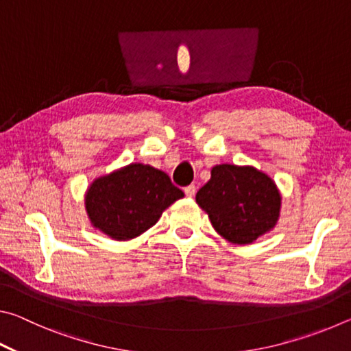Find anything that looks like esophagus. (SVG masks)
<instances>
[{"label": "esophagus", "instance_id": "1", "mask_svg": "<svg viewBox=\"0 0 351 351\" xmlns=\"http://www.w3.org/2000/svg\"><path fill=\"white\" fill-rule=\"evenodd\" d=\"M184 193H186V197L193 198L195 193H197V187H195V186H187L186 189H184Z\"/></svg>", "mask_w": 351, "mask_h": 351}]
</instances>
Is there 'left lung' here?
Returning a JSON list of instances; mask_svg holds the SVG:
<instances>
[{"label": "left lung", "mask_w": 351, "mask_h": 351, "mask_svg": "<svg viewBox=\"0 0 351 351\" xmlns=\"http://www.w3.org/2000/svg\"><path fill=\"white\" fill-rule=\"evenodd\" d=\"M197 203L223 239L249 245L277 224L282 197L263 171L221 164L212 169L210 180L198 190Z\"/></svg>", "instance_id": "left-lung-1"}]
</instances>
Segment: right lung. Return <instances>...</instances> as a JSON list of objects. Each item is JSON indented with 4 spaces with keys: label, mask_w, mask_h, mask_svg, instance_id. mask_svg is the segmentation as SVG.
<instances>
[{
    "label": "right lung",
    "mask_w": 351,
    "mask_h": 351,
    "mask_svg": "<svg viewBox=\"0 0 351 351\" xmlns=\"http://www.w3.org/2000/svg\"><path fill=\"white\" fill-rule=\"evenodd\" d=\"M184 197L169 175L144 164H130L94 181L85 195L94 228L125 241L156 224L162 212Z\"/></svg>",
    "instance_id": "obj_1"
}]
</instances>
